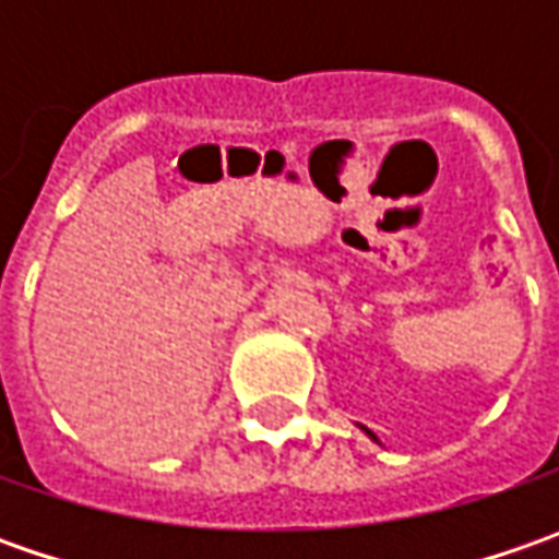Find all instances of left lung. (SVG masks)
Instances as JSON below:
<instances>
[{"instance_id":"obj_1","label":"left lung","mask_w":559,"mask_h":559,"mask_svg":"<svg viewBox=\"0 0 559 559\" xmlns=\"http://www.w3.org/2000/svg\"><path fill=\"white\" fill-rule=\"evenodd\" d=\"M367 436H370V439H376V436H373V432H370V429H367Z\"/></svg>"}]
</instances>
